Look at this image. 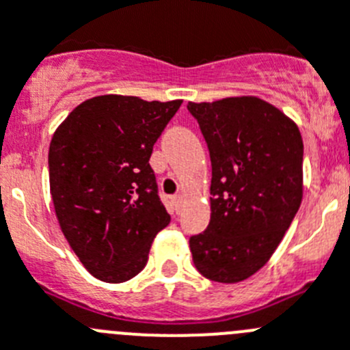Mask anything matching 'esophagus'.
I'll list each match as a JSON object with an SVG mask.
<instances>
[{
    "label": "esophagus",
    "mask_w": 350,
    "mask_h": 350,
    "mask_svg": "<svg viewBox=\"0 0 350 350\" xmlns=\"http://www.w3.org/2000/svg\"><path fill=\"white\" fill-rule=\"evenodd\" d=\"M183 202H185V197H183L181 193H178V195H174V197H172V204H174L176 209H179Z\"/></svg>",
    "instance_id": "esophagus-1"
}]
</instances>
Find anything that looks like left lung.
Instances as JSON below:
<instances>
[{
  "label": "left lung",
  "instance_id": "left-lung-1",
  "mask_svg": "<svg viewBox=\"0 0 350 350\" xmlns=\"http://www.w3.org/2000/svg\"><path fill=\"white\" fill-rule=\"evenodd\" d=\"M209 148L211 221L191 235L197 270L241 282L265 265L304 195V141L297 124L253 96L188 103Z\"/></svg>",
  "mask_w": 350,
  "mask_h": 350
}]
</instances>
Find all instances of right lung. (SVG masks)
I'll use <instances>...</instances> for the list:
<instances>
[{"instance_id":"1","label":"right lung","mask_w":350,"mask_h":350,"mask_svg":"<svg viewBox=\"0 0 350 350\" xmlns=\"http://www.w3.org/2000/svg\"><path fill=\"white\" fill-rule=\"evenodd\" d=\"M181 103L97 96L53 132L49 176L55 214L71 250L99 281L137 275L155 235L171 221L150 157Z\"/></svg>"}]
</instances>
